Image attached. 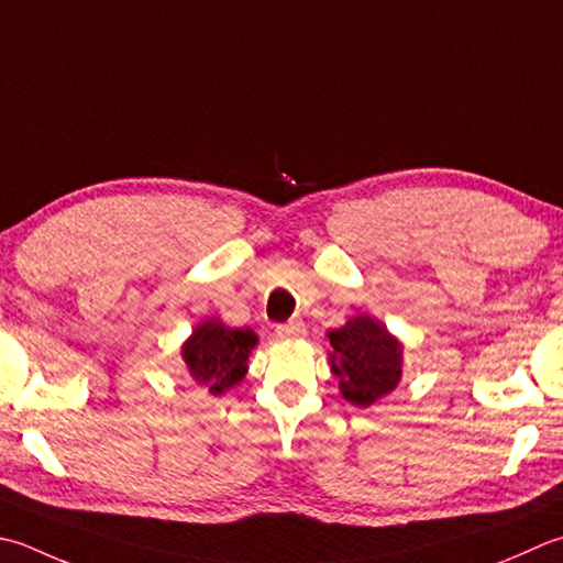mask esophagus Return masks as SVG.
<instances>
[{
    "label": "esophagus",
    "mask_w": 563,
    "mask_h": 563,
    "mask_svg": "<svg viewBox=\"0 0 563 563\" xmlns=\"http://www.w3.org/2000/svg\"><path fill=\"white\" fill-rule=\"evenodd\" d=\"M305 332L307 329L300 319H290V322L275 327V336L278 339H300V336H305Z\"/></svg>",
    "instance_id": "1"
}]
</instances>
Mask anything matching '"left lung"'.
<instances>
[{
  "mask_svg": "<svg viewBox=\"0 0 563 563\" xmlns=\"http://www.w3.org/2000/svg\"><path fill=\"white\" fill-rule=\"evenodd\" d=\"M327 336L334 349L332 371L349 402L368 407L398 385L402 346L383 324L361 314Z\"/></svg>",
  "mask_w": 563,
  "mask_h": 563,
  "instance_id": "left-lung-1",
  "label": "left lung"
}]
</instances>
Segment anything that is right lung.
<instances>
[{
	"instance_id": "add662e5",
	"label": "right lung",
	"mask_w": 563,
	"mask_h": 563,
	"mask_svg": "<svg viewBox=\"0 0 563 563\" xmlns=\"http://www.w3.org/2000/svg\"><path fill=\"white\" fill-rule=\"evenodd\" d=\"M253 346L256 334L251 329H229L217 319H209L187 339L183 358L197 383L207 385L212 395H222L246 376Z\"/></svg>"
}]
</instances>
